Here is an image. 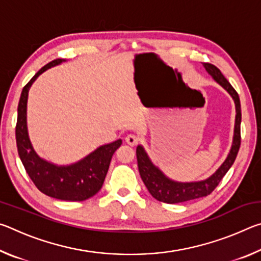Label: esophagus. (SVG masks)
Listing matches in <instances>:
<instances>
[{"mask_svg": "<svg viewBox=\"0 0 261 261\" xmlns=\"http://www.w3.org/2000/svg\"><path fill=\"white\" fill-rule=\"evenodd\" d=\"M125 141L127 145H130V146H135V145L138 144V137L136 135L130 134L125 137Z\"/></svg>", "mask_w": 261, "mask_h": 261, "instance_id": "obj_1", "label": "esophagus"}]
</instances>
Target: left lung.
Wrapping results in <instances>:
<instances>
[{"label":"left lung","mask_w":261,"mask_h":261,"mask_svg":"<svg viewBox=\"0 0 261 261\" xmlns=\"http://www.w3.org/2000/svg\"><path fill=\"white\" fill-rule=\"evenodd\" d=\"M204 68L206 71L211 74L212 78L226 90L229 95L231 96L236 108V118H235V127H233V137L232 145L226 160L223 161L214 174H212L208 178L204 180H198V182H177L168 177L159 167H156L149 159L148 154L145 148L138 145L136 149L137 153V162H138V169L140 177L143 179L144 184L146 185L148 192L152 194L153 198L156 200L167 202V204H178L189 200L197 199V198L206 197L218 187V184L230 169L232 163L235 162L238 149L241 146V102L240 96L237 92L233 90L220 70L213 64L204 63Z\"/></svg>","instance_id":"left-lung-1"}]
</instances>
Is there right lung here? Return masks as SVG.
<instances>
[{"label":"right lung","mask_w":261,"mask_h":261,"mask_svg":"<svg viewBox=\"0 0 261 261\" xmlns=\"http://www.w3.org/2000/svg\"><path fill=\"white\" fill-rule=\"evenodd\" d=\"M67 60L49 62L34 74L20 94L18 117L16 125V141L18 154L26 173L42 193L51 198L68 201H83L93 197L102 188L105 177L115 151L121 146L118 139L99 146L88 155L71 165H56L42 159L34 151L28 130V98L32 84L42 72Z\"/></svg>","instance_id":"1"}]
</instances>
